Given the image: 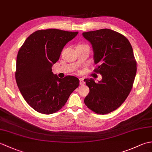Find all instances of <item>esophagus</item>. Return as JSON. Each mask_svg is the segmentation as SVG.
I'll list each match as a JSON object with an SVG mask.
<instances>
[{"label":"esophagus","instance_id":"34e87169","mask_svg":"<svg viewBox=\"0 0 152 152\" xmlns=\"http://www.w3.org/2000/svg\"><path fill=\"white\" fill-rule=\"evenodd\" d=\"M80 84L81 86H83L85 84V82H84V80H83V78L80 79Z\"/></svg>","mask_w":152,"mask_h":152}]
</instances>
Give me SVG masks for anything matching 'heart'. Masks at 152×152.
<instances>
[{
    "mask_svg": "<svg viewBox=\"0 0 152 152\" xmlns=\"http://www.w3.org/2000/svg\"><path fill=\"white\" fill-rule=\"evenodd\" d=\"M83 45H86V44H81V45H80V46H83Z\"/></svg>",
    "mask_w": 152,
    "mask_h": 152,
    "instance_id": "b5f03b06",
    "label": "heart"
}]
</instances>
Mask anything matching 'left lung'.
<instances>
[{"label":"left lung","instance_id":"obj_1","mask_svg":"<svg viewBox=\"0 0 152 152\" xmlns=\"http://www.w3.org/2000/svg\"><path fill=\"white\" fill-rule=\"evenodd\" d=\"M82 34L92 44L94 72L102 75L97 83L84 80L89 88L85 104L96 114H108L124 102L133 88L137 73L133 48L125 36L108 28Z\"/></svg>","mask_w":152,"mask_h":152}]
</instances>
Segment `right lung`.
<instances>
[{"mask_svg": "<svg viewBox=\"0 0 152 152\" xmlns=\"http://www.w3.org/2000/svg\"><path fill=\"white\" fill-rule=\"evenodd\" d=\"M78 32L56 28L38 30L31 34L19 49L15 73L23 97L34 110L51 114L63 108L79 86L78 78H59L52 72L64 46Z\"/></svg>", "mask_w": 152, "mask_h": 152, "instance_id": "obj_1", "label": "right lung"}]
</instances>
